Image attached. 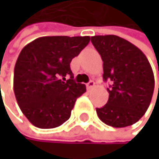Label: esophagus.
Masks as SVG:
<instances>
[{
	"label": "esophagus",
	"instance_id": "34e87169",
	"mask_svg": "<svg viewBox=\"0 0 159 159\" xmlns=\"http://www.w3.org/2000/svg\"><path fill=\"white\" fill-rule=\"evenodd\" d=\"M94 86H95V83H94V81H93V80L89 81V82L87 84V88H88V89H91V88H93Z\"/></svg>",
	"mask_w": 159,
	"mask_h": 159
}]
</instances>
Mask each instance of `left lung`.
I'll list each match as a JSON object with an SVG mask.
<instances>
[{
	"instance_id": "8db88e82",
	"label": "left lung",
	"mask_w": 159,
	"mask_h": 159,
	"mask_svg": "<svg viewBox=\"0 0 159 159\" xmlns=\"http://www.w3.org/2000/svg\"><path fill=\"white\" fill-rule=\"evenodd\" d=\"M90 41L103 61L104 81L111 83L107 104L96 109L98 117L114 128L136 123L148 110L155 89L154 72L147 57L116 35L93 36Z\"/></svg>"
}]
</instances>
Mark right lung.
Instances as JSON below:
<instances>
[{
    "label": "right lung",
    "mask_w": 159,
    "mask_h": 159,
    "mask_svg": "<svg viewBox=\"0 0 159 159\" xmlns=\"http://www.w3.org/2000/svg\"><path fill=\"white\" fill-rule=\"evenodd\" d=\"M89 40V36H45L20 52L14 68V93L22 112L35 127L52 129L70 117L76 99L86 91L84 84L74 82L70 62ZM66 75L71 76L69 80Z\"/></svg>",
    "instance_id": "add662e5"
}]
</instances>
